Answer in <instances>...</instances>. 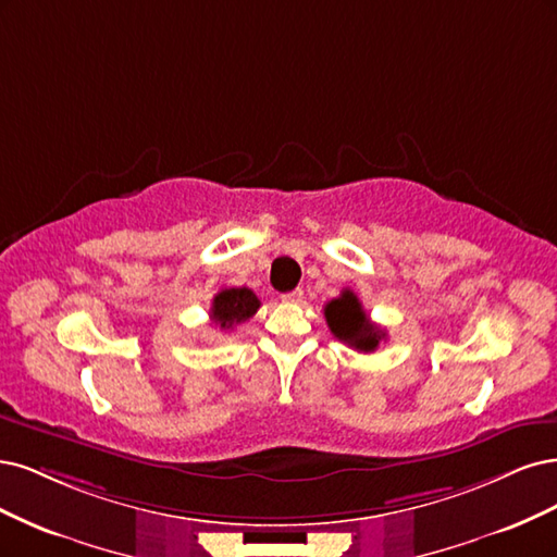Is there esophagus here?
<instances>
[{"mask_svg":"<svg viewBox=\"0 0 557 557\" xmlns=\"http://www.w3.org/2000/svg\"><path fill=\"white\" fill-rule=\"evenodd\" d=\"M284 302H300L302 300V289H294L289 294H282Z\"/></svg>","mask_w":557,"mask_h":557,"instance_id":"obj_1","label":"esophagus"}]
</instances>
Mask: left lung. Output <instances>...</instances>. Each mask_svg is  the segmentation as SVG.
I'll return each instance as SVG.
<instances>
[{
  "label": "left lung",
  "instance_id": "8db88e82",
  "mask_svg": "<svg viewBox=\"0 0 557 557\" xmlns=\"http://www.w3.org/2000/svg\"><path fill=\"white\" fill-rule=\"evenodd\" d=\"M324 314L331 333L358 351H374L386 337V333L368 319L361 300L349 289L326 302Z\"/></svg>",
  "mask_w": 557,
  "mask_h": 557
}]
</instances>
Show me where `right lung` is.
<instances>
[{
  "instance_id": "add662e5",
  "label": "right lung",
  "mask_w": 557,
  "mask_h": 557,
  "mask_svg": "<svg viewBox=\"0 0 557 557\" xmlns=\"http://www.w3.org/2000/svg\"><path fill=\"white\" fill-rule=\"evenodd\" d=\"M261 308V300L255 296L252 289L247 286H236V289H222L218 296L212 298L210 319L218 324L222 331H231L233 326L243 324L249 317H255Z\"/></svg>"
}]
</instances>
